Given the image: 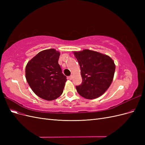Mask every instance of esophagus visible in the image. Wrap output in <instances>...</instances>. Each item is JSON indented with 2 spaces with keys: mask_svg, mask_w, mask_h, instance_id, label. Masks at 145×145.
<instances>
[{
  "mask_svg": "<svg viewBox=\"0 0 145 145\" xmlns=\"http://www.w3.org/2000/svg\"><path fill=\"white\" fill-rule=\"evenodd\" d=\"M68 78H69V80H71V79H72V76L71 75V76H69V77H68Z\"/></svg>",
  "mask_w": 145,
  "mask_h": 145,
  "instance_id": "obj_1",
  "label": "esophagus"
}]
</instances>
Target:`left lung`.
<instances>
[{
    "mask_svg": "<svg viewBox=\"0 0 145 145\" xmlns=\"http://www.w3.org/2000/svg\"><path fill=\"white\" fill-rule=\"evenodd\" d=\"M73 52L79 63L82 78V84L76 86L77 93L87 99L99 97L112 82L114 62L106 54L89 50Z\"/></svg>",
    "mask_w": 145,
    "mask_h": 145,
    "instance_id": "obj_1",
    "label": "left lung"
}]
</instances>
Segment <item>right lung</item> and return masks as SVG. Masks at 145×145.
I'll return each mask as SVG.
<instances>
[{
	"instance_id": "1",
	"label": "right lung",
	"mask_w": 145,
	"mask_h": 145,
	"mask_svg": "<svg viewBox=\"0 0 145 145\" xmlns=\"http://www.w3.org/2000/svg\"><path fill=\"white\" fill-rule=\"evenodd\" d=\"M60 52L54 48L42 51L28 62L26 79L39 97L51 101L62 95L67 77L58 63Z\"/></svg>"
}]
</instances>
